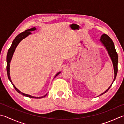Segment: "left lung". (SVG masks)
<instances>
[{"mask_svg":"<svg viewBox=\"0 0 124 124\" xmlns=\"http://www.w3.org/2000/svg\"><path fill=\"white\" fill-rule=\"evenodd\" d=\"M100 41L101 42L102 45L104 46L106 48V49L107 51L109 56H110V59L112 60L113 65V68H114V78L113 79V83L109 87H108V89H107L106 91L104 92H103L102 93L100 94L99 96H101L103 95L104 93H106V92H107L110 87L112 86L113 83L115 81V79H116V75L117 73V64H118V56H117V54L116 51V50L115 49L114 44L113 43L112 40L106 34H103L100 39Z\"/></svg>","mask_w":124,"mask_h":124,"instance_id":"obj_1","label":"left lung"}]
</instances>
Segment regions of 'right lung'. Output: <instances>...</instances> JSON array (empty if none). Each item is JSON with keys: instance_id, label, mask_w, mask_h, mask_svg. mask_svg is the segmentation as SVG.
Segmentation results:
<instances>
[{"instance_id": "obj_1", "label": "right lung", "mask_w": 124, "mask_h": 124, "mask_svg": "<svg viewBox=\"0 0 124 124\" xmlns=\"http://www.w3.org/2000/svg\"><path fill=\"white\" fill-rule=\"evenodd\" d=\"M35 30H36V28L35 27H33V28H32L31 29H27L24 31V32H22L21 33H20V34H18L17 36L14 39V40L12 41V44L11 45V47H10V49H9L8 51V54H7V74H8V78H9V80L10 81V82L11 83V84L13 85L15 89V90H16L17 91L18 93L21 94V95H23L24 96H26V97H30V98H41L43 97H45L47 95V94H46L45 95L43 96H41V97H35V96H31V95H28V94H26V93H23V92H21L19 90H18L17 88H16L15 87V86L14 85V84L12 83L11 80V78H10V62H11V61L12 59V56H13L14 53L15 51V50L16 49L17 46V45H18V44H19L21 41L23 39L26 38L29 35H30L32 34V33L31 32H32V31H34ZM61 72H58L57 74H56L55 76H54V78H55L56 76H57V75L61 73Z\"/></svg>"}]
</instances>
